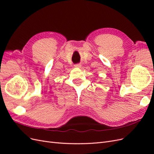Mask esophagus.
Masks as SVG:
<instances>
[{"instance_id": "34e87169", "label": "esophagus", "mask_w": 154, "mask_h": 154, "mask_svg": "<svg viewBox=\"0 0 154 154\" xmlns=\"http://www.w3.org/2000/svg\"><path fill=\"white\" fill-rule=\"evenodd\" d=\"M74 67H77V68H80L82 67V65L80 63H76L74 65Z\"/></svg>"}]
</instances>
